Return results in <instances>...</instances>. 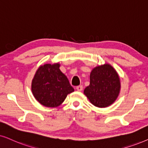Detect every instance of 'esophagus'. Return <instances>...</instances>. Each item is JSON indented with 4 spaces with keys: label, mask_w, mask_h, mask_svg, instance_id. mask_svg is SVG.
Returning <instances> with one entry per match:
<instances>
[{
    "label": "esophagus",
    "mask_w": 148,
    "mask_h": 148,
    "mask_svg": "<svg viewBox=\"0 0 148 148\" xmlns=\"http://www.w3.org/2000/svg\"><path fill=\"white\" fill-rule=\"evenodd\" d=\"M76 88L77 89V90H78V91H81V90H82V85L77 86H76Z\"/></svg>",
    "instance_id": "34e87169"
}]
</instances>
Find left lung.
<instances>
[{
	"mask_svg": "<svg viewBox=\"0 0 148 148\" xmlns=\"http://www.w3.org/2000/svg\"><path fill=\"white\" fill-rule=\"evenodd\" d=\"M121 88L120 78L116 70L109 64L97 66L90 74V84L84 93L92 105L106 108L113 103Z\"/></svg>",
	"mask_w": 148,
	"mask_h": 148,
	"instance_id": "obj_1",
	"label": "left lung"
}]
</instances>
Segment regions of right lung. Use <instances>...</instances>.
Listing matches in <instances>:
<instances>
[{
    "instance_id": "add662e5",
    "label": "right lung",
    "mask_w": 148,
    "mask_h": 148,
    "mask_svg": "<svg viewBox=\"0 0 148 148\" xmlns=\"http://www.w3.org/2000/svg\"><path fill=\"white\" fill-rule=\"evenodd\" d=\"M68 78L60 70V64H47L36 71L32 82V91L39 103L55 108L62 104L73 92Z\"/></svg>"
}]
</instances>
